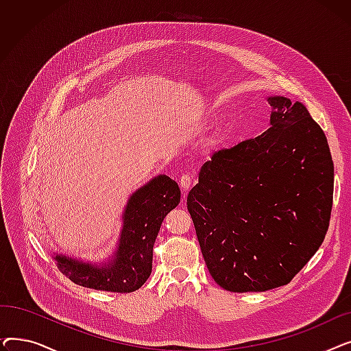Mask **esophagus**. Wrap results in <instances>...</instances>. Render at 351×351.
I'll use <instances>...</instances> for the list:
<instances>
[{
    "mask_svg": "<svg viewBox=\"0 0 351 351\" xmlns=\"http://www.w3.org/2000/svg\"><path fill=\"white\" fill-rule=\"evenodd\" d=\"M179 185H180V188L183 189V192H188L189 188L192 186V176H189V175H186V173H183V175L180 176V179H179Z\"/></svg>",
    "mask_w": 351,
    "mask_h": 351,
    "instance_id": "obj_1",
    "label": "esophagus"
}]
</instances>
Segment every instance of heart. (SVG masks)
<instances>
[{
  "mask_svg": "<svg viewBox=\"0 0 351 351\" xmlns=\"http://www.w3.org/2000/svg\"><path fill=\"white\" fill-rule=\"evenodd\" d=\"M216 142H219V139H217V141H215V143H216Z\"/></svg>",
  "mask_w": 351,
  "mask_h": 351,
  "instance_id": "1",
  "label": "heart"
}]
</instances>
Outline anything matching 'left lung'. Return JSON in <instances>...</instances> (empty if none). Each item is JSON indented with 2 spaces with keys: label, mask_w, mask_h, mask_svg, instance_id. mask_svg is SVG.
I'll return each mask as SVG.
<instances>
[{
  "label": "left lung",
  "mask_w": 351,
  "mask_h": 351,
  "mask_svg": "<svg viewBox=\"0 0 351 351\" xmlns=\"http://www.w3.org/2000/svg\"><path fill=\"white\" fill-rule=\"evenodd\" d=\"M270 128L202 166L188 210L213 280L234 293L287 285L322 246L335 166L306 106L269 97Z\"/></svg>",
  "instance_id": "8db88e82"
}]
</instances>
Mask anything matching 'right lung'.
Returning <instances> with one entry per match:
<instances>
[{"instance_id": "obj_1", "label": "right lung", "mask_w": 351, "mask_h": 351, "mask_svg": "<svg viewBox=\"0 0 351 351\" xmlns=\"http://www.w3.org/2000/svg\"><path fill=\"white\" fill-rule=\"evenodd\" d=\"M180 202V189L169 176H155L129 197L119 243L105 263H86L55 253L62 274L84 287L131 293L151 276L154 245L165 216Z\"/></svg>"}]
</instances>
